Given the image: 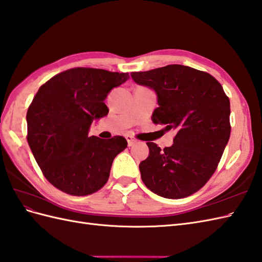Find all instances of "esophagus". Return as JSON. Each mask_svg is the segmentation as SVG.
<instances>
[{"label": "esophagus", "instance_id": "obj_1", "mask_svg": "<svg viewBox=\"0 0 262 262\" xmlns=\"http://www.w3.org/2000/svg\"><path fill=\"white\" fill-rule=\"evenodd\" d=\"M126 139H127V143H128V146H133L137 143V139L132 135H127Z\"/></svg>", "mask_w": 262, "mask_h": 262}]
</instances>
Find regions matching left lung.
I'll return each instance as SVG.
<instances>
[{
  "instance_id": "8db88e82",
  "label": "left lung",
  "mask_w": 262,
  "mask_h": 262,
  "mask_svg": "<svg viewBox=\"0 0 262 262\" xmlns=\"http://www.w3.org/2000/svg\"><path fill=\"white\" fill-rule=\"evenodd\" d=\"M130 76L156 91L153 123L178 130L171 147L161 149L147 142L149 155L139 164L144 184L166 199L192 195L213 175L229 142V97L213 76L186 66L168 64Z\"/></svg>"
}]
</instances>
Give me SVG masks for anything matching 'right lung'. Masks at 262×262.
Returning a JSON list of instances; mask_svg holds the SVG:
<instances>
[{
	"instance_id": "1",
	"label": "right lung",
	"mask_w": 262,
	"mask_h": 262,
	"mask_svg": "<svg viewBox=\"0 0 262 262\" xmlns=\"http://www.w3.org/2000/svg\"><path fill=\"white\" fill-rule=\"evenodd\" d=\"M128 72L68 69L42 84L29 106L27 139L42 174L58 190L75 196L105 185L115 157L127 147L123 136H88L94 119L108 114L103 100Z\"/></svg>"
}]
</instances>
